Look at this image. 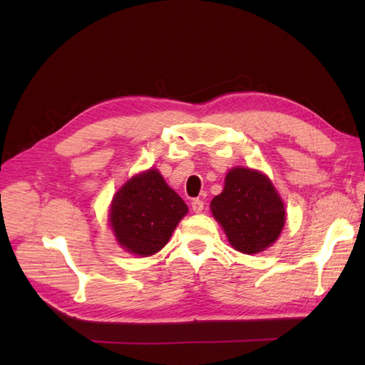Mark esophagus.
<instances>
[{
  "label": "esophagus",
  "mask_w": 365,
  "mask_h": 365,
  "mask_svg": "<svg viewBox=\"0 0 365 365\" xmlns=\"http://www.w3.org/2000/svg\"><path fill=\"white\" fill-rule=\"evenodd\" d=\"M191 208H192V212H195V213H200V212L204 210V200H200V199H192Z\"/></svg>",
  "instance_id": "esophagus-1"
}]
</instances>
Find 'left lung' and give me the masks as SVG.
I'll return each mask as SVG.
<instances>
[{
    "mask_svg": "<svg viewBox=\"0 0 365 365\" xmlns=\"http://www.w3.org/2000/svg\"><path fill=\"white\" fill-rule=\"evenodd\" d=\"M215 220L232 247L243 254L265 251L281 235L285 208L269 178L250 168L230 169L212 204Z\"/></svg>",
    "mask_w": 365,
    "mask_h": 365,
    "instance_id": "1",
    "label": "left lung"
}]
</instances>
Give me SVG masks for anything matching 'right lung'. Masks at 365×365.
Segmentation results:
<instances>
[{
	"mask_svg": "<svg viewBox=\"0 0 365 365\" xmlns=\"http://www.w3.org/2000/svg\"><path fill=\"white\" fill-rule=\"evenodd\" d=\"M187 212L183 199L152 168L115 192L110 226L123 250L147 257L165 247Z\"/></svg>",
	"mask_w": 365,
	"mask_h": 365,
	"instance_id": "add662e5",
	"label": "right lung"
}]
</instances>
